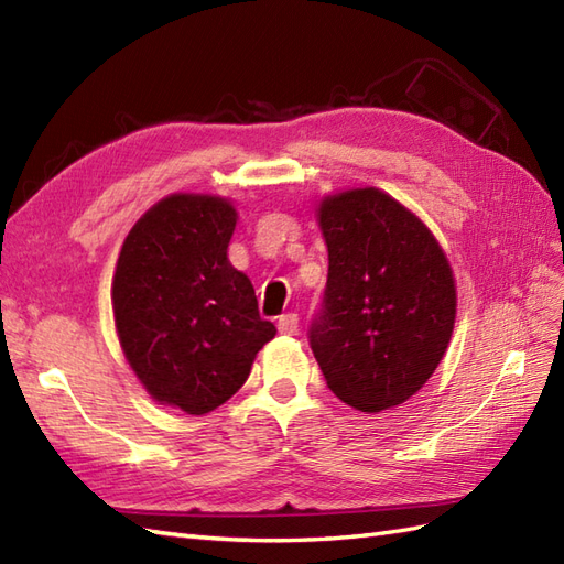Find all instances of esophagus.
<instances>
[{"label":"esophagus","instance_id":"esophagus-1","mask_svg":"<svg viewBox=\"0 0 564 564\" xmlns=\"http://www.w3.org/2000/svg\"><path fill=\"white\" fill-rule=\"evenodd\" d=\"M279 330L283 336H293V334H297V326H300V319H297V314H293V312H288V314H281L279 316Z\"/></svg>","mask_w":564,"mask_h":564}]
</instances>
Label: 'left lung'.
<instances>
[{"label":"left lung","mask_w":564,"mask_h":564,"mask_svg":"<svg viewBox=\"0 0 564 564\" xmlns=\"http://www.w3.org/2000/svg\"><path fill=\"white\" fill-rule=\"evenodd\" d=\"M328 279L307 338L343 402L381 412L436 371L455 324V281L436 238L373 187L326 197Z\"/></svg>","instance_id":"left-lung-1"}]
</instances>
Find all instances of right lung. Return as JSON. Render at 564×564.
Wrapping results in <instances>:
<instances>
[{"instance_id": "obj_1", "label": "right lung", "mask_w": 564, "mask_h": 564, "mask_svg": "<svg viewBox=\"0 0 564 564\" xmlns=\"http://www.w3.org/2000/svg\"><path fill=\"white\" fill-rule=\"evenodd\" d=\"M236 209L212 195H171L128 234L111 302L126 359L162 405L207 414L245 383L276 336L250 279L226 250Z\"/></svg>"}]
</instances>
